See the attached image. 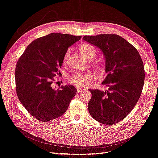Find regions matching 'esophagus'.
<instances>
[{"label":"esophagus","mask_w":158,"mask_h":158,"mask_svg":"<svg viewBox=\"0 0 158 158\" xmlns=\"http://www.w3.org/2000/svg\"><path fill=\"white\" fill-rule=\"evenodd\" d=\"M85 89H81V88H79V89H77V93H79V94H81V93L85 91Z\"/></svg>","instance_id":"obj_1"}]
</instances>
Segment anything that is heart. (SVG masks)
Listing matches in <instances>:
<instances>
[{"instance_id": "heart-1", "label": "heart", "mask_w": 158, "mask_h": 158, "mask_svg": "<svg viewBox=\"0 0 158 158\" xmlns=\"http://www.w3.org/2000/svg\"><path fill=\"white\" fill-rule=\"evenodd\" d=\"M79 51L80 53L85 58H88L90 55H95V48L92 45L88 44H82L79 47ZM70 54V51L68 50L65 53L63 58V62H66ZM92 79V76L89 74H77L75 75L69 79V82L73 83L77 86H83L89 84Z\"/></svg>"}]
</instances>
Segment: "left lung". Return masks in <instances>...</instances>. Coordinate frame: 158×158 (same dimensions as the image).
<instances>
[{"instance_id": "obj_1", "label": "left lung", "mask_w": 158, "mask_h": 158, "mask_svg": "<svg viewBox=\"0 0 158 158\" xmlns=\"http://www.w3.org/2000/svg\"><path fill=\"white\" fill-rule=\"evenodd\" d=\"M83 41L102 52L107 73L102 85L108 87L105 91L89 89L90 114L103 124L118 123L130 114L141 96L144 81L141 57L131 44L116 34L85 36Z\"/></svg>"}]
</instances>
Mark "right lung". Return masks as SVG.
<instances>
[{
  "label": "right lung",
  "mask_w": 158,
  "mask_h": 158,
  "mask_svg": "<svg viewBox=\"0 0 158 158\" xmlns=\"http://www.w3.org/2000/svg\"><path fill=\"white\" fill-rule=\"evenodd\" d=\"M81 38L52 32L29 44L17 61L15 85L17 97L27 111L38 120L49 122L66 113L77 92L71 85L53 89L68 48Z\"/></svg>",
  "instance_id": "obj_1"
}]
</instances>
